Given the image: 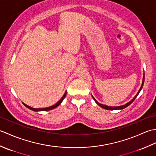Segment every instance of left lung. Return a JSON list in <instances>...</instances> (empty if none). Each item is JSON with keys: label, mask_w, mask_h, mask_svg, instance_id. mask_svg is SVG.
I'll return each instance as SVG.
<instances>
[{"label": "left lung", "mask_w": 156, "mask_h": 156, "mask_svg": "<svg viewBox=\"0 0 156 156\" xmlns=\"http://www.w3.org/2000/svg\"><path fill=\"white\" fill-rule=\"evenodd\" d=\"M144 80H145V74H144V76H143V80H142V84H141V87H140V90H139V91L137 92V94L135 96V97H133V99H132V100H131V101H129V102H127V103H126L125 105H123L119 106V107H109V106L105 105H102V104L99 103V102H98L97 100H96V99L94 98V97H93V96H92V97L93 98L94 101H95L96 103H97L98 106H100L101 107L103 108H105V109H107V110H121V109H123V108H126V107H127L129 105H130L132 103V102H133L134 101V100L135 99V98H136V97H137V96H138V94H140V91L141 90L142 88H143L144 83Z\"/></svg>", "instance_id": "1"}]
</instances>
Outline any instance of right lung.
I'll return each instance as SVG.
<instances>
[{
  "mask_svg": "<svg viewBox=\"0 0 156 156\" xmlns=\"http://www.w3.org/2000/svg\"><path fill=\"white\" fill-rule=\"evenodd\" d=\"M66 93H67V92L66 91V92L64 93V94L63 95V97L61 98L60 100H59V101H58L56 104H55V105H52L51 107H46V108H32V107H29V106H28V105H25V103H23V104L26 107H27L28 108L30 109V110H31V111H34L39 112V111H49V110H51V109H54V108H56V107H58V106L62 103V102L63 101V100H64V98L66 97Z\"/></svg>",
  "mask_w": 156,
  "mask_h": 156,
  "instance_id": "right-lung-1",
  "label": "right lung"
}]
</instances>
